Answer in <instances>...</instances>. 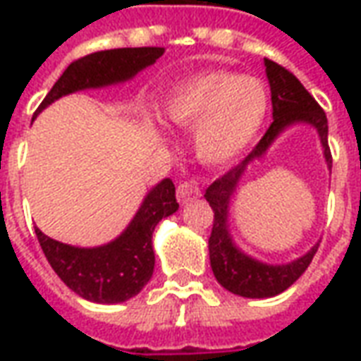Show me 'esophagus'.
I'll use <instances>...</instances> for the list:
<instances>
[{"instance_id": "1", "label": "esophagus", "mask_w": 361, "mask_h": 361, "mask_svg": "<svg viewBox=\"0 0 361 361\" xmlns=\"http://www.w3.org/2000/svg\"><path fill=\"white\" fill-rule=\"evenodd\" d=\"M197 197H201V189H199L195 181H181L180 185H178V201L181 204L189 203V201H193Z\"/></svg>"}]
</instances>
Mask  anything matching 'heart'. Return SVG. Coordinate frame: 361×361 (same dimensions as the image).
<instances>
[{
	"label": "heart",
	"mask_w": 361,
	"mask_h": 361,
	"mask_svg": "<svg viewBox=\"0 0 361 361\" xmlns=\"http://www.w3.org/2000/svg\"><path fill=\"white\" fill-rule=\"evenodd\" d=\"M269 111V90L255 77L230 71L197 73L178 82L162 102V118L193 129L197 158L226 164L255 141ZM152 133L158 131L152 129Z\"/></svg>",
	"instance_id": "heart-1"
}]
</instances>
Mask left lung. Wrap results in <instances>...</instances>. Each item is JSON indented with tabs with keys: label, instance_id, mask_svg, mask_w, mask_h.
<instances>
[{
	"label": "left lung",
	"instance_id": "1",
	"mask_svg": "<svg viewBox=\"0 0 361 361\" xmlns=\"http://www.w3.org/2000/svg\"><path fill=\"white\" fill-rule=\"evenodd\" d=\"M265 71L272 100L271 127L267 129L263 139L257 142V147L235 168L209 185L204 193V199L209 201L214 212V224H212L211 238H209V257H211L212 272L220 282V286L226 288L228 292L242 295V298H257V300L282 294L286 288L292 286L310 267L319 243H315L302 257L294 259L290 263H280V265L259 261L235 245L234 238L230 234V204H232L243 173L247 172V166L265 157L272 142L286 129L294 126H310L317 131L326 168L331 170L333 166V158L329 150V123H326L325 111L321 110L315 98L303 89L302 82L288 69L271 59H265Z\"/></svg>",
	"mask_w": 361,
	"mask_h": 361
}]
</instances>
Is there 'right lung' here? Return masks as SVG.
Listing matches in <instances>:
<instances>
[{
  "mask_svg": "<svg viewBox=\"0 0 361 361\" xmlns=\"http://www.w3.org/2000/svg\"><path fill=\"white\" fill-rule=\"evenodd\" d=\"M162 54L164 48H118L77 59L46 94L35 118L61 96L133 79ZM178 209L176 188L170 178H164L145 195L133 220L111 242L96 247H75L51 240L40 228H36V238L51 269L75 294L94 303H121L139 294L152 276V232L160 220Z\"/></svg>",
  "mask_w": 361,
  "mask_h": 361,
  "instance_id": "1",
  "label": "right lung"
}]
</instances>
